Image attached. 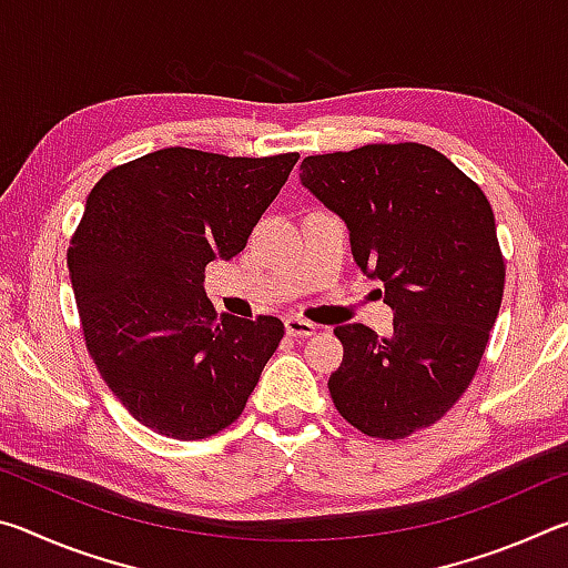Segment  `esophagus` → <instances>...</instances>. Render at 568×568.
Returning <instances> with one entry per match:
<instances>
[{"label": "esophagus", "mask_w": 568, "mask_h": 568, "mask_svg": "<svg viewBox=\"0 0 568 568\" xmlns=\"http://www.w3.org/2000/svg\"><path fill=\"white\" fill-rule=\"evenodd\" d=\"M285 333L293 335V338H311V335H315V323L291 315V318H285Z\"/></svg>", "instance_id": "1"}]
</instances>
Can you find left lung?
Segmentation results:
<instances>
[{
	"mask_svg": "<svg viewBox=\"0 0 568 568\" xmlns=\"http://www.w3.org/2000/svg\"><path fill=\"white\" fill-rule=\"evenodd\" d=\"M303 185L338 213L363 273L383 283L393 331L333 333L343 363L328 381L361 434L396 440L434 426L474 381L501 307L506 263L491 203L438 150L418 142L311 155Z\"/></svg>",
	"mask_w": 568,
	"mask_h": 568,
	"instance_id": "left-lung-1",
	"label": "left lung"
}]
</instances>
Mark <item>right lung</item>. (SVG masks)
<instances>
[{
  "label": "right lung",
  "instance_id": "right-lung-1",
  "mask_svg": "<svg viewBox=\"0 0 568 568\" xmlns=\"http://www.w3.org/2000/svg\"><path fill=\"white\" fill-rule=\"evenodd\" d=\"M297 152L165 148L104 172L67 250L84 345L124 408L168 438L220 434L283 338L273 315H223L205 267L237 255Z\"/></svg>",
  "mask_w": 568,
  "mask_h": 568
}]
</instances>
